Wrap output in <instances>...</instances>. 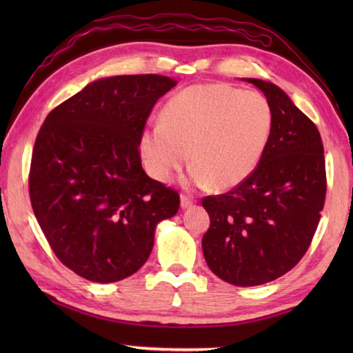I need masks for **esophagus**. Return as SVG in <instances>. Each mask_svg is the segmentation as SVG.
Returning <instances> with one entry per match:
<instances>
[{
    "label": "esophagus",
    "mask_w": 353,
    "mask_h": 353,
    "mask_svg": "<svg viewBox=\"0 0 353 353\" xmlns=\"http://www.w3.org/2000/svg\"><path fill=\"white\" fill-rule=\"evenodd\" d=\"M194 204V199L191 198V196H188V194H182L181 196V205H182V208H188V207H191Z\"/></svg>",
    "instance_id": "esophagus-1"
}]
</instances>
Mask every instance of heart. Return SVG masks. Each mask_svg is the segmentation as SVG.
Wrapping results in <instances>:
<instances>
[{"label":"heart","mask_w":353,"mask_h":353,"mask_svg":"<svg viewBox=\"0 0 353 353\" xmlns=\"http://www.w3.org/2000/svg\"><path fill=\"white\" fill-rule=\"evenodd\" d=\"M272 107L261 93L227 83H199L165 104L160 124L140 134L146 171L166 182L187 163L198 187L227 190L243 183L259 166L272 130Z\"/></svg>","instance_id":"1"}]
</instances>
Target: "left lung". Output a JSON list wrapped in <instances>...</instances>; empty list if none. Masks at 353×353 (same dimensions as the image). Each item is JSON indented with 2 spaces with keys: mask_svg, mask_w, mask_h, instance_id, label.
Instances as JSON below:
<instances>
[{
  "mask_svg": "<svg viewBox=\"0 0 353 353\" xmlns=\"http://www.w3.org/2000/svg\"><path fill=\"white\" fill-rule=\"evenodd\" d=\"M244 81L270 101L271 137L246 181L202 199L210 216L202 250L224 282L256 286L283 276L305 255L324 208L327 179L324 146L312 119L272 82Z\"/></svg>",
  "mask_w": 353,
  "mask_h": 353,
  "instance_id": "8db88e82",
  "label": "left lung"
}]
</instances>
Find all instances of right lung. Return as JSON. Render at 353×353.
I'll use <instances>...</instances> for the list:
<instances>
[{
    "label": "right lung",
    "mask_w": 353,
    "mask_h": 353,
    "mask_svg": "<svg viewBox=\"0 0 353 353\" xmlns=\"http://www.w3.org/2000/svg\"><path fill=\"white\" fill-rule=\"evenodd\" d=\"M160 74L98 79L45 118L35 139L29 196L59 260L77 276L112 283L132 276L179 193L149 177L139 140L152 107L176 85Z\"/></svg>",
    "instance_id": "obj_1"
}]
</instances>
